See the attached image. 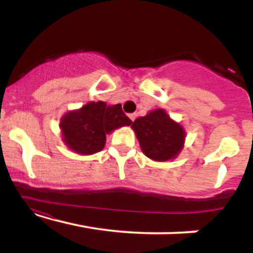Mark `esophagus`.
I'll list each match as a JSON object with an SVG mask.
<instances>
[{"label":"esophagus","instance_id":"1","mask_svg":"<svg viewBox=\"0 0 253 253\" xmlns=\"http://www.w3.org/2000/svg\"><path fill=\"white\" fill-rule=\"evenodd\" d=\"M135 118H136L135 113H133V114H129V119H130V120H132V121H134Z\"/></svg>","mask_w":253,"mask_h":253}]
</instances>
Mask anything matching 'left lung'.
Here are the masks:
<instances>
[{"label": "left lung", "mask_w": 253, "mask_h": 253, "mask_svg": "<svg viewBox=\"0 0 253 253\" xmlns=\"http://www.w3.org/2000/svg\"><path fill=\"white\" fill-rule=\"evenodd\" d=\"M143 153L156 162L175 159L184 147L185 129L163 108L151 110L132 125Z\"/></svg>", "instance_id": "8db88e82"}]
</instances>
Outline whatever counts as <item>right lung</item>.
Wrapping results in <instances>:
<instances>
[{
    "label": "right lung",
    "mask_w": 253,
    "mask_h": 253,
    "mask_svg": "<svg viewBox=\"0 0 253 253\" xmlns=\"http://www.w3.org/2000/svg\"><path fill=\"white\" fill-rule=\"evenodd\" d=\"M130 124L120 103L92 101L82 108L65 113L60 119L59 128L63 143L69 149L78 155L89 156L103 150L107 134Z\"/></svg>",
    "instance_id": "1"
}]
</instances>
